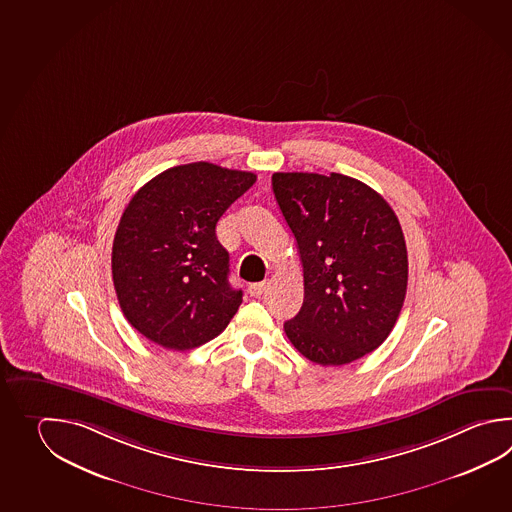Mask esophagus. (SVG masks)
<instances>
[{
    "label": "esophagus",
    "instance_id": "esophagus-1",
    "mask_svg": "<svg viewBox=\"0 0 512 512\" xmlns=\"http://www.w3.org/2000/svg\"><path fill=\"white\" fill-rule=\"evenodd\" d=\"M264 290H266V282H255V284L248 286V293L251 297H261Z\"/></svg>",
    "mask_w": 512,
    "mask_h": 512
}]
</instances>
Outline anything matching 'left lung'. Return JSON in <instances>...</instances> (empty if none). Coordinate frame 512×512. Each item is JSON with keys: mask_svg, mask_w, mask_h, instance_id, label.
<instances>
[{"mask_svg": "<svg viewBox=\"0 0 512 512\" xmlns=\"http://www.w3.org/2000/svg\"><path fill=\"white\" fill-rule=\"evenodd\" d=\"M272 186L304 272L303 306L284 332L317 365L361 359L392 332L407 293V246L394 209L341 173H273Z\"/></svg>", "mask_w": 512, "mask_h": 512, "instance_id": "1", "label": "left lung"}]
</instances>
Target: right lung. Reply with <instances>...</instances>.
<instances>
[{"mask_svg":"<svg viewBox=\"0 0 512 512\" xmlns=\"http://www.w3.org/2000/svg\"><path fill=\"white\" fill-rule=\"evenodd\" d=\"M257 175L193 162L138 189L116 230L111 255L116 297L127 321L167 350L215 339L242 303L231 288L230 253L217 222Z\"/></svg>","mask_w":512,"mask_h":512,"instance_id":"add662e5","label":"right lung"}]
</instances>
